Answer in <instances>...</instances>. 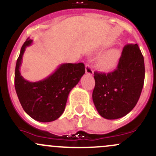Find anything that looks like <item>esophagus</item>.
<instances>
[{"label": "esophagus", "mask_w": 156, "mask_h": 156, "mask_svg": "<svg viewBox=\"0 0 156 156\" xmlns=\"http://www.w3.org/2000/svg\"><path fill=\"white\" fill-rule=\"evenodd\" d=\"M85 71H86V73L88 74V75H93V68L90 65H86V66H85Z\"/></svg>", "instance_id": "obj_1"}]
</instances>
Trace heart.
Masks as SVG:
<instances>
[{
  "instance_id": "heart-1",
  "label": "heart",
  "mask_w": 156,
  "mask_h": 156,
  "mask_svg": "<svg viewBox=\"0 0 156 156\" xmlns=\"http://www.w3.org/2000/svg\"><path fill=\"white\" fill-rule=\"evenodd\" d=\"M121 54L119 49L110 48L100 55L97 60V67L104 73H109L115 69L119 63Z\"/></svg>"
}]
</instances>
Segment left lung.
I'll return each mask as SVG.
<instances>
[{
	"instance_id": "8db88e82",
	"label": "left lung",
	"mask_w": 156,
	"mask_h": 156,
	"mask_svg": "<svg viewBox=\"0 0 156 156\" xmlns=\"http://www.w3.org/2000/svg\"><path fill=\"white\" fill-rule=\"evenodd\" d=\"M144 77V57L137 44L125 45L114 72L94 73L93 100L98 113L107 119L129 114L140 98Z\"/></svg>"
}]
</instances>
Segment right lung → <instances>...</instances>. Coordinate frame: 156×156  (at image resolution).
Listing matches in <instances>:
<instances>
[{"label":"right lung","mask_w":156,"mask_h":156,"mask_svg":"<svg viewBox=\"0 0 156 156\" xmlns=\"http://www.w3.org/2000/svg\"><path fill=\"white\" fill-rule=\"evenodd\" d=\"M33 40L27 39L21 48L15 71V88L24 111L35 120L48 122L58 119L64 111L68 96L85 73L83 63H63L51 75L37 82L22 76V57Z\"/></svg>","instance_id":"1"}]
</instances>
